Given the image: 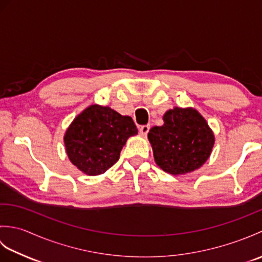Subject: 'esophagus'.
I'll return each mask as SVG.
<instances>
[{"instance_id": "obj_1", "label": "esophagus", "mask_w": 262, "mask_h": 262, "mask_svg": "<svg viewBox=\"0 0 262 262\" xmlns=\"http://www.w3.org/2000/svg\"><path fill=\"white\" fill-rule=\"evenodd\" d=\"M149 128H151V126H149V125H143V126H141V127H140V133H141V135H143V136H146V135H147V133L149 132Z\"/></svg>"}]
</instances>
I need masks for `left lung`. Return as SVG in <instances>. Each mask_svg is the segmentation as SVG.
Wrapping results in <instances>:
<instances>
[{
    "label": "left lung",
    "instance_id": "8db88e82",
    "mask_svg": "<svg viewBox=\"0 0 262 262\" xmlns=\"http://www.w3.org/2000/svg\"><path fill=\"white\" fill-rule=\"evenodd\" d=\"M163 126L148 132L155 162L171 174L200 168L214 146V134L197 110L174 108L166 111Z\"/></svg>",
    "mask_w": 262,
    "mask_h": 262
}]
</instances>
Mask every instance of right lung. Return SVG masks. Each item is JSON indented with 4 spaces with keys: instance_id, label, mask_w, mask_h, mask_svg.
<instances>
[{
    "instance_id": "add662e5",
    "label": "right lung",
    "mask_w": 262,
    "mask_h": 262,
    "mask_svg": "<svg viewBox=\"0 0 262 262\" xmlns=\"http://www.w3.org/2000/svg\"><path fill=\"white\" fill-rule=\"evenodd\" d=\"M136 134L130 117L93 104L73 120L64 142L71 162L84 173L97 176L119 160L127 138Z\"/></svg>"
}]
</instances>
